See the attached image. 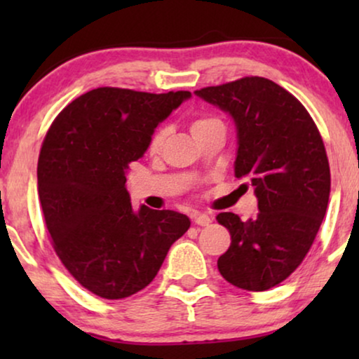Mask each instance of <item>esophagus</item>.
<instances>
[{"label": "esophagus", "instance_id": "obj_1", "mask_svg": "<svg viewBox=\"0 0 359 359\" xmlns=\"http://www.w3.org/2000/svg\"><path fill=\"white\" fill-rule=\"evenodd\" d=\"M194 222H196V225L205 227V225H209L210 222H212V219H210L208 214H196L194 215Z\"/></svg>", "mask_w": 359, "mask_h": 359}]
</instances>
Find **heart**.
Instances as JSON below:
<instances>
[{
  "instance_id": "b5f03b06",
  "label": "heart",
  "mask_w": 359,
  "mask_h": 359,
  "mask_svg": "<svg viewBox=\"0 0 359 359\" xmlns=\"http://www.w3.org/2000/svg\"><path fill=\"white\" fill-rule=\"evenodd\" d=\"M217 124H220V121L215 119V117H196V119L191 122L189 129H191V134L194 137L198 135L199 132H203L205 129H209V127L217 126ZM166 134H168V130H166L165 127H160V129H156L154 132V135L150 137V144H149L150 151L160 150V147L163 145V142L166 139Z\"/></svg>"
}]
</instances>
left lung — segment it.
Here are the masks:
<instances>
[{"mask_svg": "<svg viewBox=\"0 0 359 359\" xmlns=\"http://www.w3.org/2000/svg\"><path fill=\"white\" fill-rule=\"evenodd\" d=\"M233 119L235 176L253 186L257 217L220 212L232 243L217 259L225 281L245 291L283 283L306 258L325 217L330 166L320 132L301 102L276 83L245 76L194 91Z\"/></svg>", "mask_w": 359, "mask_h": 359, "instance_id": "1", "label": "left lung"}]
</instances>
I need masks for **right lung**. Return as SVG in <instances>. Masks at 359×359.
Here are the masks:
<instances>
[{
    "label": "right lung",
    "instance_id": "add662e5",
    "mask_svg": "<svg viewBox=\"0 0 359 359\" xmlns=\"http://www.w3.org/2000/svg\"><path fill=\"white\" fill-rule=\"evenodd\" d=\"M97 88L52 122L37 163V189L52 245L68 273L96 296L124 299L154 281L188 215L132 208V161L144 156L156 126L189 100Z\"/></svg>",
    "mask_w": 359,
    "mask_h": 359
}]
</instances>
